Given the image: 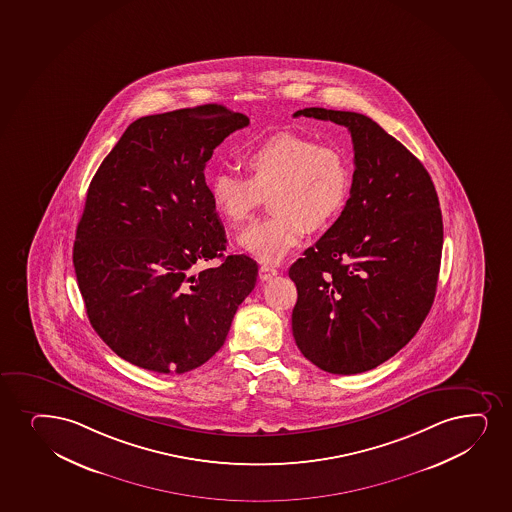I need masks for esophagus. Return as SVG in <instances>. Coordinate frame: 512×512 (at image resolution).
Listing matches in <instances>:
<instances>
[{
	"label": "esophagus",
	"instance_id": "esophagus-1",
	"mask_svg": "<svg viewBox=\"0 0 512 512\" xmlns=\"http://www.w3.org/2000/svg\"><path fill=\"white\" fill-rule=\"evenodd\" d=\"M259 274L262 281H271L272 277L277 276V269L269 265H260Z\"/></svg>",
	"mask_w": 512,
	"mask_h": 512
}]
</instances>
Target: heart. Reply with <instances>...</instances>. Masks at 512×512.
Masks as SVG:
<instances>
[{
  "mask_svg": "<svg viewBox=\"0 0 512 512\" xmlns=\"http://www.w3.org/2000/svg\"><path fill=\"white\" fill-rule=\"evenodd\" d=\"M247 178L214 173L209 195L224 223L238 228L269 195L271 217L252 224L238 245L264 264H279L308 231H322L341 216L353 187L346 152L295 132L274 133L243 152Z\"/></svg>",
  "mask_w": 512,
  "mask_h": 512,
  "instance_id": "heart-1",
  "label": "heart"
}]
</instances>
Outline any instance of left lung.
Returning a JSON list of instances; mask_svg holds the SVG:
<instances>
[{"instance_id": "obj_1", "label": "left lung", "mask_w": 512, "mask_h": 512, "mask_svg": "<svg viewBox=\"0 0 512 512\" xmlns=\"http://www.w3.org/2000/svg\"><path fill=\"white\" fill-rule=\"evenodd\" d=\"M348 128L355 173L348 204L303 259L291 325L320 370L353 375L379 367L413 339L432 308L444 226L427 169L372 118L305 108Z\"/></svg>"}]
</instances>
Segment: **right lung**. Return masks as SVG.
Instances as JSON below:
<instances>
[{"instance_id":"obj_1","label":"right lung","mask_w":512,"mask_h":512,"mask_svg":"<svg viewBox=\"0 0 512 512\" xmlns=\"http://www.w3.org/2000/svg\"><path fill=\"white\" fill-rule=\"evenodd\" d=\"M248 123L221 104L144 116L92 178L73 245L77 283L94 331L137 367L204 365L255 288L259 265L247 255L193 274L226 250L205 163Z\"/></svg>"}]
</instances>
